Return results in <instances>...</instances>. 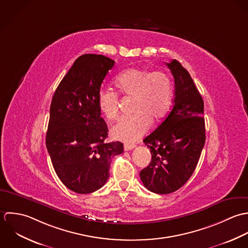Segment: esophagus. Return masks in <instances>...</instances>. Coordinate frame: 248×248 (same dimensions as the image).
<instances>
[{"label":"esophagus","instance_id":"1","mask_svg":"<svg viewBox=\"0 0 248 248\" xmlns=\"http://www.w3.org/2000/svg\"><path fill=\"white\" fill-rule=\"evenodd\" d=\"M124 150H131V149H134L135 148V145H132V144H124Z\"/></svg>","mask_w":248,"mask_h":248}]
</instances>
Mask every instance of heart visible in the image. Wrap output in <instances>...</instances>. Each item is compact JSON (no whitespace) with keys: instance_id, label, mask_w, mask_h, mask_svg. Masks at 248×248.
I'll return each mask as SVG.
<instances>
[{"instance_id":"b5f03b06","label":"heart","mask_w":248,"mask_h":248,"mask_svg":"<svg viewBox=\"0 0 248 248\" xmlns=\"http://www.w3.org/2000/svg\"><path fill=\"white\" fill-rule=\"evenodd\" d=\"M119 93L132 97V114L123 116L112 127L111 135L117 140L132 143L149 129V121L155 123L169 109L172 96V82L168 74L162 71H149L142 68H127L114 79ZM98 106L102 115L114 120L119 113V97L114 91L101 89L98 94Z\"/></svg>"}]
</instances>
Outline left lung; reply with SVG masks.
I'll return each mask as SVG.
<instances>
[{"label":"left lung","mask_w":248,"mask_h":248,"mask_svg":"<svg viewBox=\"0 0 248 248\" xmlns=\"http://www.w3.org/2000/svg\"><path fill=\"white\" fill-rule=\"evenodd\" d=\"M166 65L174 78L173 105L160 125L144 139L151 161L140 172L144 186L160 195L173 193L189 180L206 138L204 102L193 78L177 60Z\"/></svg>","instance_id":"left-lung-1"}]
</instances>
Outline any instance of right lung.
<instances>
[{
  "label": "right lung",
  "instance_id": "right-lung-1",
  "mask_svg": "<svg viewBox=\"0 0 248 248\" xmlns=\"http://www.w3.org/2000/svg\"><path fill=\"white\" fill-rule=\"evenodd\" d=\"M114 64L101 54L79 56L51 99L46 146L57 176L78 194L100 189L109 178L111 158L124 151L121 142L104 143L108 128L97 101Z\"/></svg>",
  "mask_w": 248,
  "mask_h": 248
}]
</instances>
